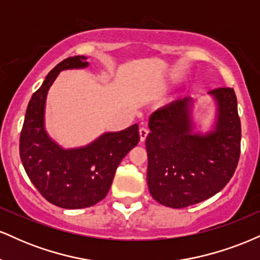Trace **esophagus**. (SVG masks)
Returning a JSON list of instances; mask_svg holds the SVG:
<instances>
[{
    "label": "esophagus",
    "instance_id": "obj_1",
    "mask_svg": "<svg viewBox=\"0 0 260 260\" xmlns=\"http://www.w3.org/2000/svg\"><path fill=\"white\" fill-rule=\"evenodd\" d=\"M148 133H149V129L147 127H140L139 129V136H140V142H144L145 138L148 137Z\"/></svg>",
    "mask_w": 260,
    "mask_h": 260
}]
</instances>
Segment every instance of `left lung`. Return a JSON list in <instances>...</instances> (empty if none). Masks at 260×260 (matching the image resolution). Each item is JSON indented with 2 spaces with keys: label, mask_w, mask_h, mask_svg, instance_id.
<instances>
[{
  "label": "left lung",
  "mask_w": 260,
  "mask_h": 260,
  "mask_svg": "<svg viewBox=\"0 0 260 260\" xmlns=\"http://www.w3.org/2000/svg\"><path fill=\"white\" fill-rule=\"evenodd\" d=\"M217 104L211 133H193L186 98L155 111L149 120V192L160 204L181 209L215 196L234 176L241 154V121L232 88L209 91Z\"/></svg>",
  "instance_id": "1"
}]
</instances>
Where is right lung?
Masks as SVG:
<instances>
[{
    "mask_svg": "<svg viewBox=\"0 0 260 260\" xmlns=\"http://www.w3.org/2000/svg\"><path fill=\"white\" fill-rule=\"evenodd\" d=\"M83 56L63 59L47 74L26 107L19 139V154L29 180L40 194L64 209L88 208L105 198L116 170L139 142L138 124L121 132L105 133L88 147L64 150L44 128L47 91L58 73L88 66Z\"/></svg>",
    "mask_w": 260,
    "mask_h": 260,
    "instance_id": "add662e5",
    "label": "right lung"
}]
</instances>
